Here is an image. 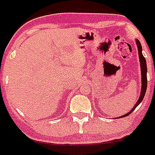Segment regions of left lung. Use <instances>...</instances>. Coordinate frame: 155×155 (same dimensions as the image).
Here are the masks:
<instances>
[{
  "instance_id": "1",
  "label": "left lung",
  "mask_w": 155,
  "mask_h": 155,
  "mask_svg": "<svg viewBox=\"0 0 155 155\" xmlns=\"http://www.w3.org/2000/svg\"><path fill=\"white\" fill-rule=\"evenodd\" d=\"M136 45H137V47H138V57H139V61H140V68H141V76H142V89H141V93H140V97L138 98V100L137 101L136 104L134 105L132 110L130 111H129L127 114L122 115V116H120V117H117V118H121V117H126V116H128L130 114L133 112V110L137 107V106L139 105V104L142 102V101L144 98L145 94H146V91H147V61H146V59L142 55V45H141V43L139 42V41L138 39L135 40Z\"/></svg>"
}]
</instances>
